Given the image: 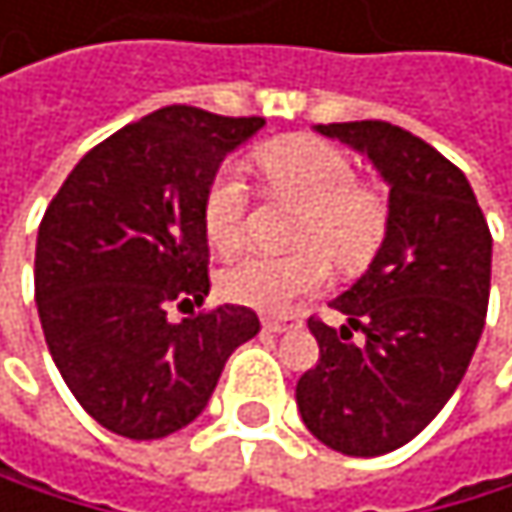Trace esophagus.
Instances as JSON below:
<instances>
[{"mask_svg": "<svg viewBox=\"0 0 512 512\" xmlns=\"http://www.w3.org/2000/svg\"><path fill=\"white\" fill-rule=\"evenodd\" d=\"M294 325H298V319H294V316H264V328L270 334H282V331H288Z\"/></svg>", "mask_w": 512, "mask_h": 512, "instance_id": "34e87169", "label": "esophagus"}]
</instances>
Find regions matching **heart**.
Wrapping results in <instances>:
<instances>
[{
    "instance_id": "b5f03b06",
    "label": "heart",
    "mask_w": 512,
    "mask_h": 512,
    "mask_svg": "<svg viewBox=\"0 0 512 512\" xmlns=\"http://www.w3.org/2000/svg\"><path fill=\"white\" fill-rule=\"evenodd\" d=\"M254 171L270 196L298 205L291 254H248L233 261L218 285L233 304L282 313L304 294L322 288L325 255L344 267H362L378 251L387 230V208L378 193L356 184V165L319 137L294 134L254 153ZM248 190L230 168L211 174L202 193V230L214 251L230 254L245 239ZM322 247L321 252L318 248Z\"/></svg>"
}]
</instances>
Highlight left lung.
Wrapping results in <instances>:
<instances>
[{
	"instance_id": "left-lung-1",
	"label": "left lung",
	"mask_w": 512,
	"mask_h": 512,
	"mask_svg": "<svg viewBox=\"0 0 512 512\" xmlns=\"http://www.w3.org/2000/svg\"><path fill=\"white\" fill-rule=\"evenodd\" d=\"M316 131L362 153L390 199L378 254L331 301L347 322L310 319L319 362L294 399L322 445L378 458L415 439L458 390L485 328L491 233L464 171L411 131L378 119Z\"/></svg>"
}]
</instances>
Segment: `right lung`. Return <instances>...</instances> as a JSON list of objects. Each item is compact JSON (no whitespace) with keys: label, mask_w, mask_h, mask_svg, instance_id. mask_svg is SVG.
Instances as JSON below:
<instances>
[{"label":"right lung","mask_w":512,"mask_h":512,"mask_svg":"<svg viewBox=\"0 0 512 512\" xmlns=\"http://www.w3.org/2000/svg\"><path fill=\"white\" fill-rule=\"evenodd\" d=\"M261 116L165 107L79 159L36 239V304L64 384L116 436L162 439L202 415L230 353L261 331L224 304L184 322L168 310L208 298L202 193Z\"/></svg>","instance_id":"right-lung-1"}]
</instances>
